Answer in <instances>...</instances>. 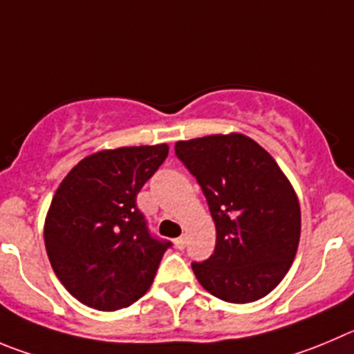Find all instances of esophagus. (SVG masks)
<instances>
[{
    "instance_id": "obj_1",
    "label": "esophagus",
    "mask_w": 354,
    "mask_h": 354,
    "mask_svg": "<svg viewBox=\"0 0 354 354\" xmlns=\"http://www.w3.org/2000/svg\"><path fill=\"white\" fill-rule=\"evenodd\" d=\"M174 244H176L178 250H183V248L187 246V237H185V236L176 237V239H174Z\"/></svg>"
}]
</instances>
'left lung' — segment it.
<instances>
[{"label": "left lung", "instance_id": "1", "mask_svg": "<svg viewBox=\"0 0 354 354\" xmlns=\"http://www.w3.org/2000/svg\"><path fill=\"white\" fill-rule=\"evenodd\" d=\"M174 153L209 206L216 244L192 262L201 285L232 304L259 300L286 276L300 239V206L272 157L243 134L178 141Z\"/></svg>", "mask_w": 354, "mask_h": 354}]
</instances>
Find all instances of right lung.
I'll return each mask as SVG.
<instances>
[{
    "label": "right lung",
    "mask_w": 354,
    "mask_h": 354,
    "mask_svg": "<svg viewBox=\"0 0 354 354\" xmlns=\"http://www.w3.org/2000/svg\"><path fill=\"white\" fill-rule=\"evenodd\" d=\"M167 153V145L97 151L59 185L45 248L59 281L85 306L117 311L153 283L173 243L151 234L136 197Z\"/></svg>",
    "instance_id": "obj_1"
}]
</instances>
